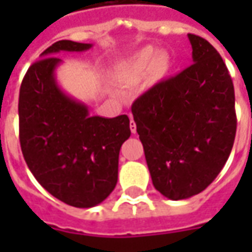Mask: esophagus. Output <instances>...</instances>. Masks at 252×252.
I'll list each match as a JSON object with an SVG mask.
<instances>
[{
  "instance_id": "obj_1",
  "label": "esophagus",
  "mask_w": 252,
  "mask_h": 252,
  "mask_svg": "<svg viewBox=\"0 0 252 252\" xmlns=\"http://www.w3.org/2000/svg\"><path fill=\"white\" fill-rule=\"evenodd\" d=\"M130 130L133 134L136 133V122L133 121V118H131V116H130Z\"/></svg>"
}]
</instances>
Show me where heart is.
<instances>
[{
    "label": "heart",
    "instance_id": "b5f03b06",
    "mask_svg": "<svg viewBox=\"0 0 252 252\" xmlns=\"http://www.w3.org/2000/svg\"><path fill=\"white\" fill-rule=\"evenodd\" d=\"M168 68L169 62L165 54L154 56L151 50L146 49L119 64L115 74L123 83H137L146 74L153 81H158L165 77Z\"/></svg>",
    "mask_w": 252,
    "mask_h": 252
}]
</instances>
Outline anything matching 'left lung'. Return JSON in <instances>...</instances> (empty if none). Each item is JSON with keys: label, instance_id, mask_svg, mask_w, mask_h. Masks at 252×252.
I'll use <instances>...</instances> for the list:
<instances>
[{"label": "left lung", "instance_id": "8db88e82", "mask_svg": "<svg viewBox=\"0 0 252 252\" xmlns=\"http://www.w3.org/2000/svg\"><path fill=\"white\" fill-rule=\"evenodd\" d=\"M188 37L193 63L131 105L153 185L172 200L198 195L215 181L237 130L226 64L206 39Z\"/></svg>", "mask_w": 252, "mask_h": 252}]
</instances>
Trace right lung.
Segmentation results:
<instances>
[{
	"instance_id": "add662e5",
	"label": "right lung",
	"mask_w": 252,
	"mask_h": 252,
	"mask_svg": "<svg viewBox=\"0 0 252 252\" xmlns=\"http://www.w3.org/2000/svg\"><path fill=\"white\" fill-rule=\"evenodd\" d=\"M90 43L59 40L25 74L19 90V141L24 158L54 198L74 208H92L118 182L119 151L130 137L127 115L91 116L56 83L59 52H84Z\"/></svg>"
}]
</instances>
